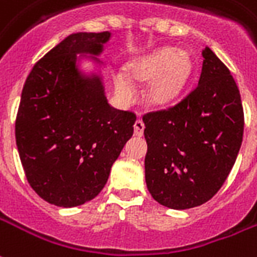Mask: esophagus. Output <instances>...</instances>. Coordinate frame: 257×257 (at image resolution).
<instances>
[{"label":"esophagus","instance_id":"34e87169","mask_svg":"<svg viewBox=\"0 0 257 257\" xmlns=\"http://www.w3.org/2000/svg\"><path fill=\"white\" fill-rule=\"evenodd\" d=\"M134 128H135V135H136V136H143L144 122H143V121H142V119L139 118L138 121L135 122Z\"/></svg>","mask_w":257,"mask_h":257}]
</instances>
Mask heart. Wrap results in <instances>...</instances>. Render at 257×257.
<instances>
[{"mask_svg":"<svg viewBox=\"0 0 257 257\" xmlns=\"http://www.w3.org/2000/svg\"><path fill=\"white\" fill-rule=\"evenodd\" d=\"M191 58L176 49H161L148 56L140 57L129 64L132 75L142 80H150L148 95L155 103L170 102L180 94L191 75ZM113 80L117 94L123 100H132L138 88L132 76L125 69H115Z\"/></svg>","mask_w":257,"mask_h":257,"instance_id":"obj_1","label":"heart"}]
</instances>
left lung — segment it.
I'll use <instances>...</instances> for the list:
<instances>
[{
	"label": "left lung",
	"instance_id": "left-lung-1",
	"mask_svg": "<svg viewBox=\"0 0 257 257\" xmlns=\"http://www.w3.org/2000/svg\"><path fill=\"white\" fill-rule=\"evenodd\" d=\"M143 121L151 196L173 210L210 200L229 176L244 135L241 95L227 66L204 47L196 87L176 103L144 113Z\"/></svg>",
	"mask_w": 257,
	"mask_h": 257
}]
</instances>
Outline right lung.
Returning <instances> with one entry per match:
<instances>
[{"instance_id": "1", "label": "right lung", "mask_w": 257, "mask_h": 257, "mask_svg": "<svg viewBox=\"0 0 257 257\" xmlns=\"http://www.w3.org/2000/svg\"><path fill=\"white\" fill-rule=\"evenodd\" d=\"M110 32H77L38 61L23 87L15 132L38 196L58 207L92 200L134 135L136 114L110 106L99 77L77 72L76 54H99Z\"/></svg>"}]
</instances>
